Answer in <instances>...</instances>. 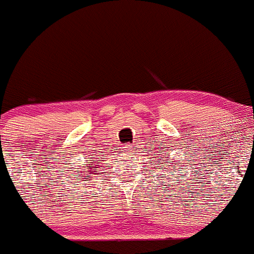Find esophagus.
<instances>
[{
	"label": "esophagus",
	"mask_w": 254,
	"mask_h": 254,
	"mask_svg": "<svg viewBox=\"0 0 254 254\" xmlns=\"http://www.w3.org/2000/svg\"><path fill=\"white\" fill-rule=\"evenodd\" d=\"M123 150H124V153H130V151H131V146L130 145L123 146Z\"/></svg>",
	"instance_id": "1"
}]
</instances>
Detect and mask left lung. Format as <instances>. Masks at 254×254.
<instances>
[{"label":"left lung","mask_w":254,"mask_h":254,"mask_svg":"<svg viewBox=\"0 0 254 254\" xmlns=\"http://www.w3.org/2000/svg\"><path fill=\"white\" fill-rule=\"evenodd\" d=\"M170 150H172V149H170ZM162 153H163L162 154V159H159V162H162V163H158V165H159V167H160V164H163V168H164V169L167 170V172H169V170H172V169L175 170L174 165L177 164V163H175V160L172 159L169 154L165 153L164 150H163ZM156 169H159V168H156Z\"/></svg>","instance_id":"8db88e82"}]
</instances>
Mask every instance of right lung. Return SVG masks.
Masks as SVG:
<instances>
[{
	"instance_id": "obj_1",
	"label": "right lung",
	"mask_w": 254,
	"mask_h": 254,
	"mask_svg": "<svg viewBox=\"0 0 254 254\" xmlns=\"http://www.w3.org/2000/svg\"><path fill=\"white\" fill-rule=\"evenodd\" d=\"M103 162V160H96V163L95 162H91L92 165H95V167H90V164H84V169L85 170H76V174L75 175V178H76V181H82V182H86V181H90L91 178H94V174H98V168L99 165H96L98 163ZM92 167H96L97 169L94 171H91V169ZM79 169H81V168H79Z\"/></svg>"
}]
</instances>
